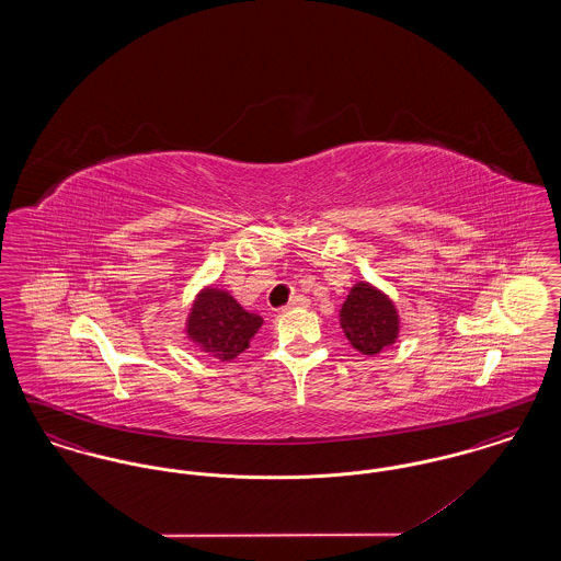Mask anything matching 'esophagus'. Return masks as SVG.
Segmentation results:
<instances>
[{
  "label": "esophagus",
  "instance_id": "obj_1",
  "mask_svg": "<svg viewBox=\"0 0 561 561\" xmlns=\"http://www.w3.org/2000/svg\"><path fill=\"white\" fill-rule=\"evenodd\" d=\"M300 307H309V298H307V296H302V294H296V296L290 298L288 309H300Z\"/></svg>",
  "mask_w": 561,
  "mask_h": 561
}]
</instances>
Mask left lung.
<instances>
[{"mask_svg": "<svg viewBox=\"0 0 561 561\" xmlns=\"http://www.w3.org/2000/svg\"><path fill=\"white\" fill-rule=\"evenodd\" d=\"M341 328L348 343L364 355H376L398 339L393 302L368 284H357L341 309Z\"/></svg>", "mask_w": 561, "mask_h": 561, "instance_id": "8db88e82", "label": "left lung"}]
</instances>
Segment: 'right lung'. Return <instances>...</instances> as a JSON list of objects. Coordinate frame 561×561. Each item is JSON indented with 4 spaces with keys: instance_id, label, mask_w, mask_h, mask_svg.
<instances>
[{
    "instance_id": "obj_1",
    "label": "right lung",
    "mask_w": 561,
    "mask_h": 561,
    "mask_svg": "<svg viewBox=\"0 0 561 561\" xmlns=\"http://www.w3.org/2000/svg\"><path fill=\"white\" fill-rule=\"evenodd\" d=\"M261 323L263 318L248 313L231 294L208 288L193 302L187 334L202 351L229 362L248 348Z\"/></svg>"
}]
</instances>
